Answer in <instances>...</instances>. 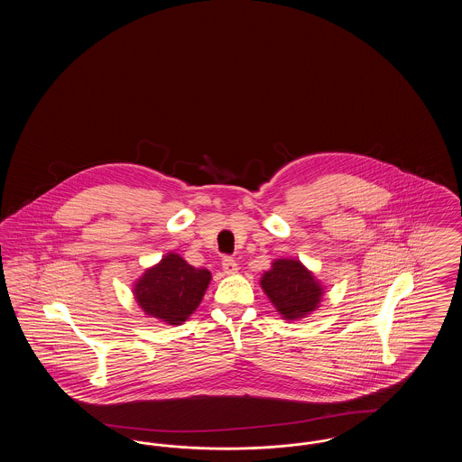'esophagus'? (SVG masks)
<instances>
[{
    "mask_svg": "<svg viewBox=\"0 0 462 462\" xmlns=\"http://www.w3.org/2000/svg\"><path fill=\"white\" fill-rule=\"evenodd\" d=\"M221 268H223V272H225L226 275H236L237 270H239L237 262L232 260V258H223V260H221Z\"/></svg>",
    "mask_w": 462,
    "mask_h": 462,
    "instance_id": "obj_1",
    "label": "esophagus"
}]
</instances>
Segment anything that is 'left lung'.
<instances>
[{
  "instance_id": "left-lung-1",
  "label": "left lung",
  "mask_w": 462,
  "mask_h": 462,
  "mask_svg": "<svg viewBox=\"0 0 462 462\" xmlns=\"http://www.w3.org/2000/svg\"><path fill=\"white\" fill-rule=\"evenodd\" d=\"M264 294L286 320L310 315L324 294V287L305 264L294 258H281L272 263L260 281Z\"/></svg>"
}]
</instances>
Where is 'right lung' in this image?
Returning a JSON list of instances; mask_svg holds the SVG:
<instances>
[{
  "instance_id": "obj_1",
  "label": "right lung",
  "mask_w": 462,
  "mask_h": 462,
  "mask_svg": "<svg viewBox=\"0 0 462 462\" xmlns=\"http://www.w3.org/2000/svg\"><path fill=\"white\" fill-rule=\"evenodd\" d=\"M211 281V272L168 253L134 282L133 294L145 315L170 326L183 324L199 307Z\"/></svg>"
}]
</instances>
